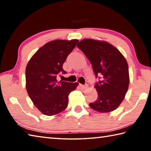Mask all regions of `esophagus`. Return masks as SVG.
<instances>
[{
	"label": "esophagus",
	"instance_id": "34e87169",
	"mask_svg": "<svg viewBox=\"0 0 151 151\" xmlns=\"http://www.w3.org/2000/svg\"><path fill=\"white\" fill-rule=\"evenodd\" d=\"M79 86H80V88L82 89V90H85V89H86V88H87V85H81V84H80L79 85Z\"/></svg>",
	"mask_w": 151,
	"mask_h": 151
}]
</instances>
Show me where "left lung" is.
Returning a JSON list of instances; mask_svg holds the SVG:
<instances>
[{"instance_id": "left-lung-1", "label": "left lung", "mask_w": 151, "mask_h": 151, "mask_svg": "<svg viewBox=\"0 0 151 151\" xmlns=\"http://www.w3.org/2000/svg\"><path fill=\"white\" fill-rule=\"evenodd\" d=\"M93 66L96 77L102 80L94 87L98 99L89 104L99 112L113 111L124 100L129 85V66L122 53L106 41L91 39L82 40L77 45Z\"/></svg>"}]
</instances>
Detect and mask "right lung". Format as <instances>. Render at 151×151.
<instances>
[{
  "instance_id": "right-lung-1",
  "label": "right lung",
  "mask_w": 151,
  "mask_h": 151,
  "mask_svg": "<svg viewBox=\"0 0 151 151\" xmlns=\"http://www.w3.org/2000/svg\"><path fill=\"white\" fill-rule=\"evenodd\" d=\"M78 42L77 39L55 40L46 43L32 56L26 67V88L35 106L47 116L59 114L66 109L68 95L78 83L58 82L57 75L63 63Z\"/></svg>"
}]
</instances>
